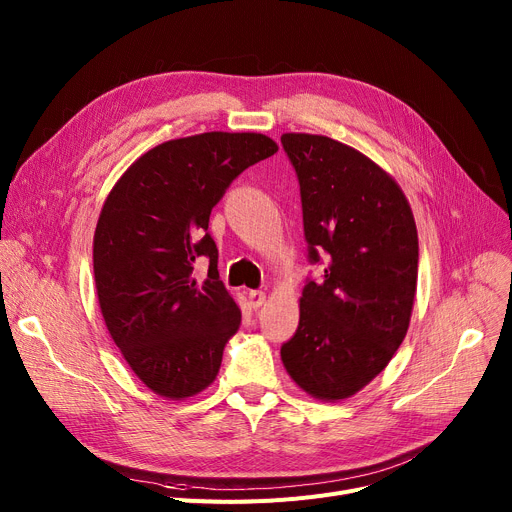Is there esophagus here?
Masks as SVG:
<instances>
[{
    "label": "esophagus",
    "instance_id": "esophagus-1",
    "mask_svg": "<svg viewBox=\"0 0 512 512\" xmlns=\"http://www.w3.org/2000/svg\"><path fill=\"white\" fill-rule=\"evenodd\" d=\"M250 306L254 308V310H258L262 304H264V299H266V293L264 291H260V289H254V291H250Z\"/></svg>",
    "mask_w": 512,
    "mask_h": 512
}]
</instances>
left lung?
Returning a JSON list of instances; mask_svg holds the SVG:
<instances>
[{
  "label": "left lung",
  "instance_id": "8db88e82",
  "mask_svg": "<svg viewBox=\"0 0 512 512\" xmlns=\"http://www.w3.org/2000/svg\"><path fill=\"white\" fill-rule=\"evenodd\" d=\"M302 196L308 260L326 264L299 299L283 343L289 376L339 401L376 378L403 343L417 285V229L397 182L359 150L314 134H283Z\"/></svg>",
  "mask_w": 512,
  "mask_h": 512
}]
</instances>
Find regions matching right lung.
I'll return each instance as SVG.
<instances>
[{
	"mask_svg": "<svg viewBox=\"0 0 512 512\" xmlns=\"http://www.w3.org/2000/svg\"><path fill=\"white\" fill-rule=\"evenodd\" d=\"M262 134L206 132L142 155L113 186L95 231L93 268L107 330L134 374L157 395L186 399L219 374L242 322L219 279L210 210L233 179L273 157ZM209 262L193 279V262Z\"/></svg>",
	"mask_w": 512,
	"mask_h": 512,
	"instance_id": "1",
	"label": "right lung"
}]
</instances>
